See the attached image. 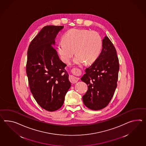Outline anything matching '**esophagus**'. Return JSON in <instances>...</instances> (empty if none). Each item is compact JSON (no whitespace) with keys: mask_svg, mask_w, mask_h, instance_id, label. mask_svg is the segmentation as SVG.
I'll list each match as a JSON object with an SVG mask.
<instances>
[{"mask_svg":"<svg viewBox=\"0 0 146 146\" xmlns=\"http://www.w3.org/2000/svg\"><path fill=\"white\" fill-rule=\"evenodd\" d=\"M70 81L72 83H76V82L78 81V80H79V78L72 75V76H70Z\"/></svg>","mask_w":146,"mask_h":146,"instance_id":"34e87169","label":"esophagus"}]
</instances>
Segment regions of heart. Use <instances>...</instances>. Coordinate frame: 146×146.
I'll use <instances>...</instances> for the list:
<instances>
[{
	"label": "heart",
	"mask_w": 146,
	"mask_h": 146,
	"mask_svg": "<svg viewBox=\"0 0 146 146\" xmlns=\"http://www.w3.org/2000/svg\"><path fill=\"white\" fill-rule=\"evenodd\" d=\"M64 41L58 44L57 50L61 60L68 63L74 50L77 55L73 60L76 65L92 63L99 55L102 39L96 32L87 29H72L64 36Z\"/></svg>",
	"instance_id": "b5f03b06"
}]
</instances>
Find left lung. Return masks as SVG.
Here are the masks:
<instances>
[{
    "label": "left lung",
    "instance_id": "left-lung-1",
    "mask_svg": "<svg viewBox=\"0 0 146 146\" xmlns=\"http://www.w3.org/2000/svg\"><path fill=\"white\" fill-rule=\"evenodd\" d=\"M119 60L117 51L106 36L102 39V50L99 57L89 68L81 80L88 85L82 97L86 107L99 110L107 107L117 86Z\"/></svg>",
    "mask_w": 146,
    "mask_h": 146
}]
</instances>
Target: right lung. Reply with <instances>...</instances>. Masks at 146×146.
Returning <instances> with one entry per match:
<instances>
[{
    "mask_svg": "<svg viewBox=\"0 0 146 146\" xmlns=\"http://www.w3.org/2000/svg\"><path fill=\"white\" fill-rule=\"evenodd\" d=\"M63 26L44 27L29 44L27 51L26 73L31 91L36 102L44 109L54 111L64 103L71 84L60 60L55 45L57 34Z\"/></svg>",
    "mask_w": 146,
    "mask_h": 146,
    "instance_id": "right-lung-1",
    "label": "right lung"
}]
</instances>
